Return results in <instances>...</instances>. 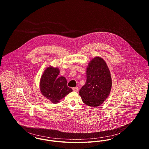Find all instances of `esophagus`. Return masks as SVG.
<instances>
[{
  "label": "esophagus",
  "mask_w": 149,
  "mask_h": 149,
  "mask_svg": "<svg viewBox=\"0 0 149 149\" xmlns=\"http://www.w3.org/2000/svg\"><path fill=\"white\" fill-rule=\"evenodd\" d=\"M78 88L77 87H73V90L74 91H75V92H78Z\"/></svg>",
  "instance_id": "1"
}]
</instances>
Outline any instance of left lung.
<instances>
[{"instance_id": "left-lung-1", "label": "left lung", "mask_w": 149, "mask_h": 149, "mask_svg": "<svg viewBox=\"0 0 149 149\" xmlns=\"http://www.w3.org/2000/svg\"><path fill=\"white\" fill-rule=\"evenodd\" d=\"M86 70V82L79 95L86 105L96 107L110 95L112 87L110 70L103 58L95 57L88 63Z\"/></svg>"}]
</instances>
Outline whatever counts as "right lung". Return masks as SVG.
<instances>
[{"mask_svg": "<svg viewBox=\"0 0 149 149\" xmlns=\"http://www.w3.org/2000/svg\"><path fill=\"white\" fill-rule=\"evenodd\" d=\"M59 72L57 67H48L40 79L39 87L42 94L53 104H58L61 100L73 91L67 86L65 78L58 77Z\"/></svg>", "mask_w": 149, "mask_h": 149, "instance_id": "obj_1", "label": "right lung"}]
</instances>
